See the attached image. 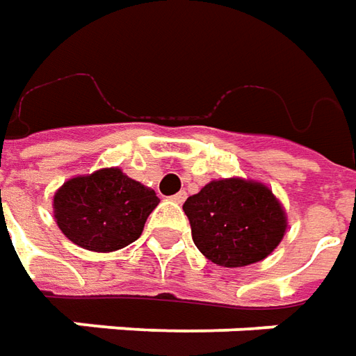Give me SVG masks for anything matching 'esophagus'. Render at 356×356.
<instances>
[{
	"mask_svg": "<svg viewBox=\"0 0 356 356\" xmlns=\"http://www.w3.org/2000/svg\"><path fill=\"white\" fill-rule=\"evenodd\" d=\"M186 197H188V193H186V191H178V193H176V195H172V201L174 203H184V201H186Z\"/></svg>",
	"mask_w": 356,
	"mask_h": 356,
	"instance_id": "obj_1",
	"label": "esophagus"
}]
</instances>
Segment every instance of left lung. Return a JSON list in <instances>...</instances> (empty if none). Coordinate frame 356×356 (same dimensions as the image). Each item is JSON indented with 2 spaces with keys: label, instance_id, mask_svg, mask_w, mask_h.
<instances>
[{
  "label": "left lung",
  "instance_id": "8db88e82",
  "mask_svg": "<svg viewBox=\"0 0 356 356\" xmlns=\"http://www.w3.org/2000/svg\"><path fill=\"white\" fill-rule=\"evenodd\" d=\"M184 213L195 247L224 268L264 261L287 230L280 199L266 184L245 178L211 180L186 199Z\"/></svg>",
  "mask_w": 356,
  "mask_h": 356
}]
</instances>
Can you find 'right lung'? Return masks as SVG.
<instances>
[{
    "mask_svg": "<svg viewBox=\"0 0 356 356\" xmlns=\"http://www.w3.org/2000/svg\"><path fill=\"white\" fill-rule=\"evenodd\" d=\"M161 199L118 166L69 178L53 195L59 230L82 249L111 253L142 236Z\"/></svg>",
    "mask_w": 356,
    "mask_h": 356,
    "instance_id": "add662e5",
    "label": "right lung"
}]
</instances>
